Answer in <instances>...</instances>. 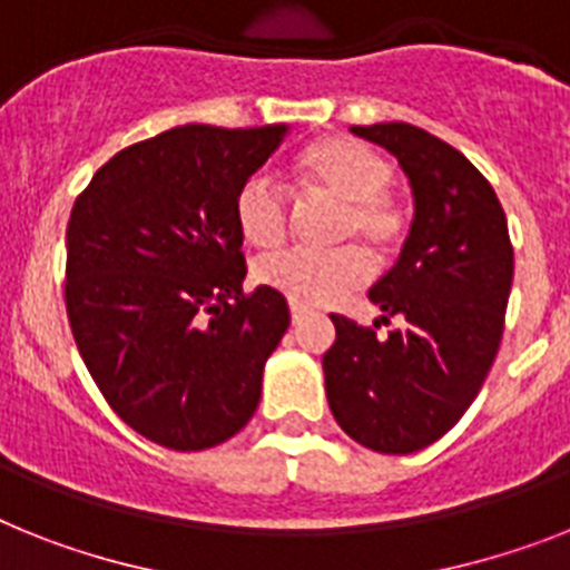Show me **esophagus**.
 <instances>
[{
    "label": "esophagus",
    "instance_id": "obj_1",
    "mask_svg": "<svg viewBox=\"0 0 570 570\" xmlns=\"http://www.w3.org/2000/svg\"><path fill=\"white\" fill-rule=\"evenodd\" d=\"M305 305H299V303H291V320H294V323H303V317H305Z\"/></svg>",
    "mask_w": 570,
    "mask_h": 570
}]
</instances>
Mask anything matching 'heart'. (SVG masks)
<instances>
[{"label":"heart","instance_id":"1","mask_svg":"<svg viewBox=\"0 0 570 570\" xmlns=\"http://www.w3.org/2000/svg\"><path fill=\"white\" fill-rule=\"evenodd\" d=\"M294 177L305 195L337 200L335 242L364 244L379 258L402 244L407 220L396 195L387 189L393 166L375 148L350 136H328L296 157ZM233 212L242 235L258 250H274L288 235L291 195L271 174H250L235 191ZM355 244L332 250H282L258 262L256 279L308 308L335 303L364 285L373 271Z\"/></svg>","mask_w":570,"mask_h":570}]
</instances>
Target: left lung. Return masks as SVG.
Wrapping results in <instances>:
<instances>
[{
  "label": "left lung",
  "mask_w": 570,
  "mask_h": 570,
  "mask_svg": "<svg viewBox=\"0 0 570 570\" xmlns=\"http://www.w3.org/2000/svg\"><path fill=\"white\" fill-rule=\"evenodd\" d=\"M387 148L413 191L402 256L370 288L374 328L332 314L335 343L323 355L328 407L366 449L411 454L458 425L481 393L504 335L512 288L507 215L469 159L404 121L352 127Z\"/></svg>",
  "instance_id": "8db88e82"
}]
</instances>
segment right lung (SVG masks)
Masks as SVG:
<instances>
[{
  "mask_svg": "<svg viewBox=\"0 0 570 570\" xmlns=\"http://www.w3.org/2000/svg\"><path fill=\"white\" fill-rule=\"evenodd\" d=\"M285 125H183L119 150L66 227V314L89 375L136 434L204 451L238 434L291 323L247 274L235 191Z\"/></svg>",
  "mask_w": 570,
  "mask_h": 570,
  "instance_id": "1",
  "label": "right lung"
}]
</instances>
